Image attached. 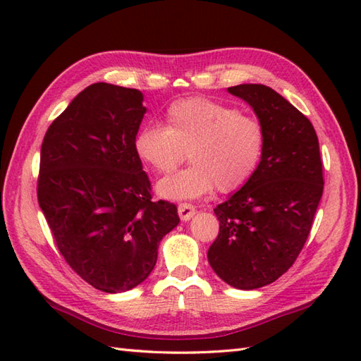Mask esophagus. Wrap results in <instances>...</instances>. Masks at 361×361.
Segmentation results:
<instances>
[{"label":"esophagus","mask_w":361,"mask_h":361,"mask_svg":"<svg viewBox=\"0 0 361 361\" xmlns=\"http://www.w3.org/2000/svg\"><path fill=\"white\" fill-rule=\"evenodd\" d=\"M178 216L183 221H189L195 216V206L190 203H180L178 204Z\"/></svg>","instance_id":"obj_1"}]
</instances>
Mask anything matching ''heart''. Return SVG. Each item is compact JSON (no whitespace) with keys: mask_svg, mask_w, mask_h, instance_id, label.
<instances>
[{"mask_svg":"<svg viewBox=\"0 0 361 361\" xmlns=\"http://www.w3.org/2000/svg\"><path fill=\"white\" fill-rule=\"evenodd\" d=\"M267 133L259 119L206 97L169 105L166 126L147 124L136 133L133 150L153 172L171 173L186 158L185 171L166 176L157 194L166 200H194L219 189L243 188L262 163Z\"/></svg>","mask_w":361,"mask_h":361,"instance_id":"b5f03b06","label":"heart"}]
</instances>
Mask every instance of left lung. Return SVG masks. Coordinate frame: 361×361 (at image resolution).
<instances>
[{"mask_svg":"<svg viewBox=\"0 0 361 361\" xmlns=\"http://www.w3.org/2000/svg\"><path fill=\"white\" fill-rule=\"evenodd\" d=\"M228 93L256 113L267 144L255 176L214 209L220 231L208 260L228 286L255 290L281 278L301 252L323 195V163L312 122L287 99L259 83Z\"/></svg>","mask_w":361,"mask_h":361,"instance_id":"left-lung-1","label":"left lung"}]
</instances>
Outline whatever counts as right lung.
<instances>
[{"label": "right lung", "instance_id": "add662e5", "mask_svg": "<svg viewBox=\"0 0 361 361\" xmlns=\"http://www.w3.org/2000/svg\"><path fill=\"white\" fill-rule=\"evenodd\" d=\"M142 101L140 90L93 83L52 122L42 144L38 204L68 265L105 293L147 279L161 239L180 221L173 203L152 202L133 150L147 111Z\"/></svg>", "mask_w": 361, "mask_h": 361}]
</instances>
